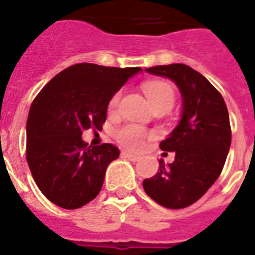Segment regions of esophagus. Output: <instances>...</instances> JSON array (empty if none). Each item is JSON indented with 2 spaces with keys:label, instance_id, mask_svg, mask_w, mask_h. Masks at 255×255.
Instances as JSON below:
<instances>
[{
  "label": "esophagus",
  "instance_id": "34e87169",
  "mask_svg": "<svg viewBox=\"0 0 255 255\" xmlns=\"http://www.w3.org/2000/svg\"><path fill=\"white\" fill-rule=\"evenodd\" d=\"M122 155H123V157H126V159L131 160V161H139L140 160V156L129 153V152H122Z\"/></svg>",
  "mask_w": 255,
  "mask_h": 255
}]
</instances>
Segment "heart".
<instances>
[{"mask_svg": "<svg viewBox=\"0 0 255 255\" xmlns=\"http://www.w3.org/2000/svg\"><path fill=\"white\" fill-rule=\"evenodd\" d=\"M144 94L147 96L148 102L151 103L152 108L157 107V106H161V104H165V106H169L172 107L174 100V92L172 86L168 83V82L164 81H152L144 83L143 86ZM120 91H118L116 94L112 95V98L110 99V103H108V108L110 111H114L118 104H119L120 100ZM148 132L141 128L140 126H136V124H127V126H123L122 128H119L118 131L115 132L116 140L119 141L122 145H124L128 149H140V148L144 145V140L147 139Z\"/></svg>", "mask_w": 255, "mask_h": 255, "instance_id": "1", "label": "heart"}]
</instances>
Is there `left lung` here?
Returning <instances> with one entry per match:
<instances>
[{"instance_id": "obj_1", "label": "left lung", "mask_w": 255, "mask_h": 255, "mask_svg": "<svg viewBox=\"0 0 255 255\" xmlns=\"http://www.w3.org/2000/svg\"><path fill=\"white\" fill-rule=\"evenodd\" d=\"M148 74L174 82L182 98L181 119L160 143L174 152V161L160 160L159 172L145 178V193L169 209H181L200 200L213 185L225 164L232 131L225 100L205 77L182 63L155 66Z\"/></svg>"}]
</instances>
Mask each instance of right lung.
Returning <instances> with one entry per match:
<instances>
[{
  "instance_id": "add662e5",
  "label": "right lung",
  "mask_w": 255,
  "mask_h": 255,
  "mask_svg": "<svg viewBox=\"0 0 255 255\" xmlns=\"http://www.w3.org/2000/svg\"><path fill=\"white\" fill-rule=\"evenodd\" d=\"M140 71L78 63L55 75L34 99L26 123V159L53 204L78 209L99 194L108 164L120 152L108 143L87 147L82 133L102 128L112 95Z\"/></svg>"
}]
</instances>
